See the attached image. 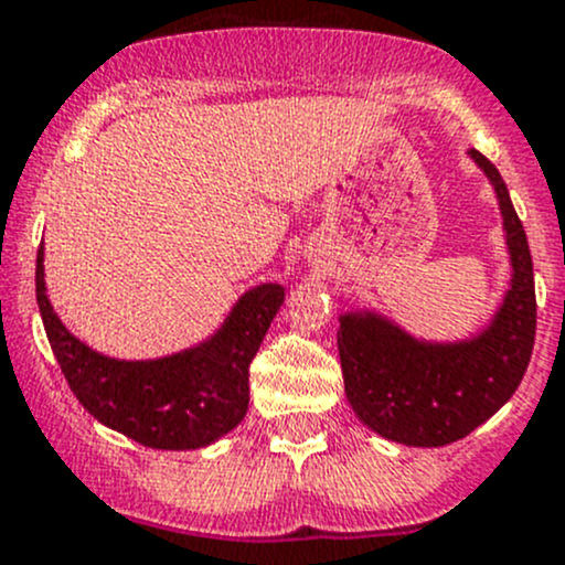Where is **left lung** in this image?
Listing matches in <instances>:
<instances>
[{
    "label": "left lung",
    "instance_id": "1",
    "mask_svg": "<svg viewBox=\"0 0 565 565\" xmlns=\"http://www.w3.org/2000/svg\"><path fill=\"white\" fill-rule=\"evenodd\" d=\"M468 153L495 189L512 259V284L490 324L452 343L419 341L373 311L341 313L338 328L343 387L354 414L406 447H444L487 423L520 387L536 338L525 230L495 164L477 148Z\"/></svg>",
    "mask_w": 565,
    "mask_h": 565
}]
</instances>
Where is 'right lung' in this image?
Returning a JSON list of instances; mask_svg holds the SVG:
<instances>
[{
	"mask_svg": "<svg viewBox=\"0 0 565 565\" xmlns=\"http://www.w3.org/2000/svg\"><path fill=\"white\" fill-rule=\"evenodd\" d=\"M38 252V306L58 367L81 406L151 449H200L246 417L248 365L284 302L281 284H259L235 302L224 324L192 349L159 360H116L78 341L45 295Z\"/></svg>",
	"mask_w": 565,
	"mask_h": 565,
	"instance_id": "obj_1",
	"label": "right lung"
}]
</instances>
